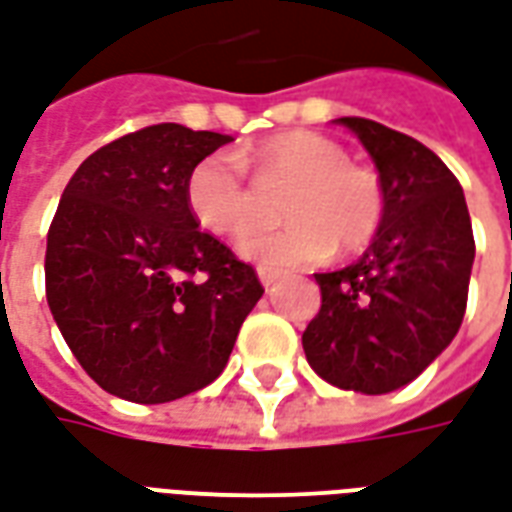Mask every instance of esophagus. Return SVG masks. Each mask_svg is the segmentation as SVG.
Returning a JSON list of instances; mask_svg holds the SVG:
<instances>
[{
  "label": "esophagus",
  "mask_w": 512,
  "mask_h": 512,
  "mask_svg": "<svg viewBox=\"0 0 512 512\" xmlns=\"http://www.w3.org/2000/svg\"><path fill=\"white\" fill-rule=\"evenodd\" d=\"M257 279L263 282V287H271V285H276L279 279H282V274H279V271H274V268L260 266L257 268Z\"/></svg>",
  "instance_id": "1"
}]
</instances>
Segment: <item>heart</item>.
Returning <instances> with one entry per match:
<instances>
[{
  "label": "heart",
  "mask_w": 512,
  "mask_h": 512,
  "mask_svg": "<svg viewBox=\"0 0 512 512\" xmlns=\"http://www.w3.org/2000/svg\"><path fill=\"white\" fill-rule=\"evenodd\" d=\"M249 162L263 179L295 181L279 230L257 227L238 238V255L266 268L323 263L339 244L363 249L380 230L385 195L377 173L350 162L342 143L320 132L290 130L260 143ZM187 203L200 225L214 233H241L257 219V195L233 154L200 160L187 181Z\"/></svg>",
  "instance_id": "heart-1"
}]
</instances>
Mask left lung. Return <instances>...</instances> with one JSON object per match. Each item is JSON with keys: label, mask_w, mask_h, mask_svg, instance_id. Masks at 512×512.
Instances as JSON below:
<instances>
[{"label": "left lung", "mask_w": 512, "mask_h": 512, "mask_svg": "<svg viewBox=\"0 0 512 512\" xmlns=\"http://www.w3.org/2000/svg\"><path fill=\"white\" fill-rule=\"evenodd\" d=\"M380 173L385 214L355 263L314 274L323 304L306 325V361L342 391L380 396L437 361L461 328L475 238L464 189L437 154L377 121L336 119Z\"/></svg>", "instance_id": "left-lung-1"}]
</instances>
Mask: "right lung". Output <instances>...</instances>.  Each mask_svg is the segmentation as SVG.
I'll list each match as a JSON object with an SVG mask.
<instances>
[{"instance_id":"obj_1","label":"right lung","mask_w":512,"mask_h":512,"mask_svg":"<svg viewBox=\"0 0 512 512\" xmlns=\"http://www.w3.org/2000/svg\"><path fill=\"white\" fill-rule=\"evenodd\" d=\"M230 140L154 124L94 151L64 187L45 295L78 363L119 399L165 404L206 388L263 295L187 203L192 168Z\"/></svg>"}]
</instances>
